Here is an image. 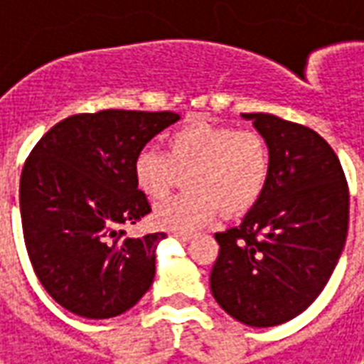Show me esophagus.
<instances>
[{
	"label": "esophagus",
	"instance_id": "esophagus-1",
	"mask_svg": "<svg viewBox=\"0 0 364 364\" xmlns=\"http://www.w3.org/2000/svg\"><path fill=\"white\" fill-rule=\"evenodd\" d=\"M171 236L177 240H181V242H188V240L193 238V234H188V232H171Z\"/></svg>",
	"mask_w": 364,
	"mask_h": 364
}]
</instances>
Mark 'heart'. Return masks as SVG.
Listing matches in <instances>:
<instances>
[{
    "label": "heart",
    "mask_w": 364,
    "mask_h": 364,
    "mask_svg": "<svg viewBox=\"0 0 364 364\" xmlns=\"http://www.w3.org/2000/svg\"><path fill=\"white\" fill-rule=\"evenodd\" d=\"M270 145L259 130L228 124H191L166 139V153L145 147L136 154L132 173L147 198H166L187 171V193L154 210V221L166 230L193 232L217 210L238 215L253 208L270 177Z\"/></svg>",
    "instance_id": "1"
}]
</instances>
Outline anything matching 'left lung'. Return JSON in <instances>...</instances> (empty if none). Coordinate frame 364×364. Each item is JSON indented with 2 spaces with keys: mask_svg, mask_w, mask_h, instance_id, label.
Instances as JSON below:
<instances>
[{
  "mask_svg": "<svg viewBox=\"0 0 364 364\" xmlns=\"http://www.w3.org/2000/svg\"><path fill=\"white\" fill-rule=\"evenodd\" d=\"M268 139L270 177L238 227L217 232L210 285L223 310L249 327H274L308 308L344 249L350 188L317 132L268 113H243Z\"/></svg>",
  "mask_w": 364,
  "mask_h": 364,
  "instance_id": "1",
  "label": "left lung"
}]
</instances>
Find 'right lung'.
Returning <instances> with one entry per match:
<instances>
[{"label": "right lung", "instance_id": "right-lung-1", "mask_svg": "<svg viewBox=\"0 0 364 364\" xmlns=\"http://www.w3.org/2000/svg\"><path fill=\"white\" fill-rule=\"evenodd\" d=\"M171 111L102 109L54 124L20 176V217L30 262L50 296L71 314L107 319L130 310L154 279L164 232L128 238L122 227L151 211L136 187V154Z\"/></svg>", "mask_w": 364, "mask_h": 364}]
</instances>
